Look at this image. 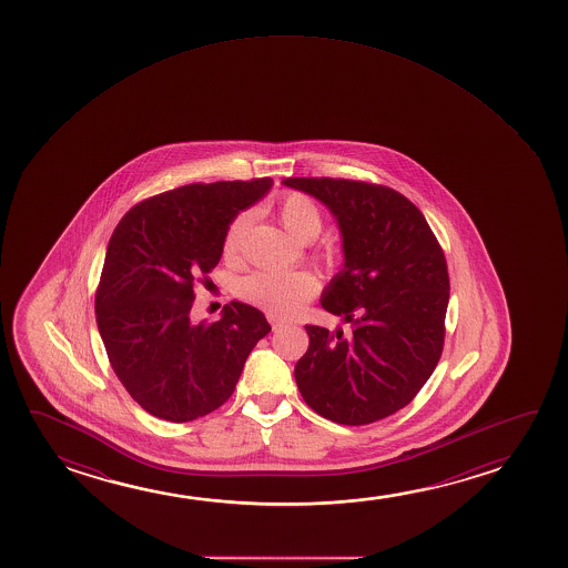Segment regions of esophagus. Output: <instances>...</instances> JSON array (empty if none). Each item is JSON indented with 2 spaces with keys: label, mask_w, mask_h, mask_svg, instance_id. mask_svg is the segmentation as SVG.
Returning <instances> with one entry per match:
<instances>
[{
  "label": "esophagus",
  "mask_w": 568,
  "mask_h": 568,
  "mask_svg": "<svg viewBox=\"0 0 568 568\" xmlns=\"http://www.w3.org/2000/svg\"><path fill=\"white\" fill-rule=\"evenodd\" d=\"M267 320H270V324H272L273 329H281L283 326H287L288 320L281 318L277 314H273V312H267Z\"/></svg>",
  "instance_id": "34e87169"
}]
</instances>
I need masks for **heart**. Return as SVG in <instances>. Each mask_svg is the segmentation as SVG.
Returning a JSON list of instances; mask_svg holds the SVG:
<instances>
[{"mask_svg":"<svg viewBox=\"0 0 568 568\" xmlns=\"http://www.w3.org/2000/svg\"><path fill=\"white\" fill-rule=\"evenodd\" d=\"M277 217L285 231L301 242L314 241L324 225L318 205L304 194L285 195L277 205ZM248 221V213H239L231 221V225L226 226L223 239L225 256L233 257L239 254ZM316 291L318 281L312 273L281 272L272 267L250 273L239 285V293L244 301L280 314H291L301 308V304L316 295Z\"/></svg>","mask_w":568,"mask_h":568,"instance_id":"heart-1","label":"heart"}]
</instances>
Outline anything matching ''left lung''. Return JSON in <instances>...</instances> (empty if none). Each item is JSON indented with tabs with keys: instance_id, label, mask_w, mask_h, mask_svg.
Here are the masks:
<instances>
[{
	"instance_id": "8db88e82",
	"label": "left lung",
	"mask_w": 568,
	"mask_h": 568,
	"mask_svg": "<svg viewBox=\"0 0 568 568\" xmlns=\"http://www.w3.org/2000/svg\"><path fill=\"white\" fill-rule=\"evenodd\" d=\"M332 211L342 272L322 306L351 324L306 326L308 351L295 381L314 412L339 425H368L417 396L443 355L450 280L443 248L415 205L392 187L343 179H285Z\"/></svg>"
}]
</instances>
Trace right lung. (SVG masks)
Returning a JSON list of instances; mask_svg holds the SVG:
<instances>
[{
    "instance_id": "add662e5",
    "label": "right lung",
    "mask_w": 568,
    "mask_h": 568,
    "mask_svg": "<svg viewBox=\"0 0 568 568\" xmlns=\"http://www.w3.org/2000/svg\"><path fill=\"white\" fill-rule=\"evenodd\" d=\"M272 179L187 184L133 205L110 236L94 312L110 365L159 419L186 423L233 396L250 351L272 332L250 304L194 322L195 281L219 264L241 211Z\"/></svg>"
}]
</instances>
